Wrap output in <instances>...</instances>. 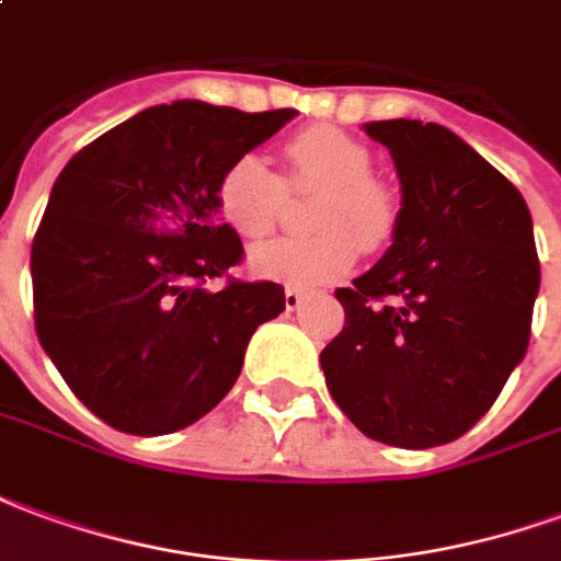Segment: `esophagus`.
<instances>
[{
    "instance_id": "esophagus-1",
    "label": "esophagus",
    "mask_w": 561,
    "mask_h": 561,
    "mask_svg": "<svg viewBox=\"0 0 561 561\" xmlns=\"http://www.w3.org/2000/svg\"><path fill=\"white\" fill-rule=\"evenodd\" d=\"M284 301H286V310H298L301 305H305V293H298V289H286Z\"/></svg>"
}]
</instances>
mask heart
Wrapping results in <instances>:
<instances>
[{
  "mask_svg": "<svg viewBox=\"0 0 561 561\" xmlns=\"http://www.w3.org/2000/svg\"><path fill=\"white\" fill-rule=\"evenodd\" d=\"M293 191H320L310 215L313 239H272L248 253L256 277L313 289L346 275L358 251L382 248L398 220V203L374 175L365 142L337 128H310L286 142ZM218 208L241 239H263L284 211L286 187L260 154H239L220 173Z\"/></svg>",
  "mask_w": 561,
  "mask_h": 561,
  "instance_id": "1",
  "label": "heart"
}]
</instances>
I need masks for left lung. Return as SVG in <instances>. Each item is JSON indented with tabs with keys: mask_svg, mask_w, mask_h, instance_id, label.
<instances>
[{
	"mask_svg": "<svg viewBox=\"0 0 561 561\" xmlns=\"http://www.w3.org/2000/svg\"><path fill=\"white\" fill-rule=\"evenodd\" d=\"M365 134L391 151L400 211L382 260L334 293L346 325L320 365L365 436L433 448L478 424L526 355L541 284L533 215L443 125L388 118Z\"/></svg>",
	"mask_w": 561,
	"mask_h": 561,
	"instance_id": "1",
	"label": "left lung"
}]
</instances>
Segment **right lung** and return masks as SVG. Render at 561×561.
Instances as JSON below:
<instances>
[{"label": "right lung", "mask_w": 561, "mask_h": 561, "mask_svg": "<svg viewBox=\"0 0 561 561\" xmlns=\"http://www.w3.org/2000/svg\"><path fill=\"white\" fill-rule=\"evenodd\" d=\"M296 110L173 101L122 122L56 179L32 241L44 353L98 419L137 436L199 421L227 398L284 286H203L241 260L220 173Z\"/></svg>", "instance_id": "obj_1"}]
</instances>
